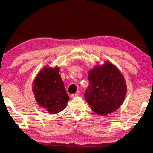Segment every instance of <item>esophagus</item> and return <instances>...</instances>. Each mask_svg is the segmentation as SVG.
Instances as JSON below:
<instances>
[{
	"instance_id": "obj_1",
	"label": "esophagus",
	"mask_w": 153,
	"mask_h": 153,
	"mask_svg": "<svg viewBox=\"0 0 153 153\" xmlns=\"http://www.w3.org/2000/svg\"><path fill=\"white\" fill-rule=\"evenodd\" d=\"M79 94H72L71 95V98H75L76 97H79Z\"/></svg>"
}]
</instances>
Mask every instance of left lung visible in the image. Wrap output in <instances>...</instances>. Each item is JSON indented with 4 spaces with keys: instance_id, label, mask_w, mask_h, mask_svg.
I'll list each match as a JSON object with an SVG mask.
<instances>
[{
    "instance_id": "left-lung-1",
    "label": "left lung",
    "mask_w": 153,
    "mask_h": 153,
    "mask_svg": "<svg viewBox=\"0 0 153 153\" xmlns=\"http://www.w3.org/2000/svg\"><path fill=\"white\" fill-rule=\"evenodd\" d=\"M89 86L84 97L95 113L107 115L123 104L127 88L123 74L108 62L97 66L88 74Z\"/></svg>"
}]
</instances>
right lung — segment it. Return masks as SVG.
<instances>
[{"instance_id": "obj_1", "label": "right lung", "mask_w": 153, "mask_h": 153, "mask_svg": "<svg viewBox=\"0 0 153 153\" xmlns=\"http://www.w3.org/2000/svg\"><path fill=\"white\" fill-rule=\"evenodd\" d=\"M59 73L58 67L45 68L34 82L33 91L36 102L51 114L62 111L69 100Z\"/></svg>"}]
</instances>
